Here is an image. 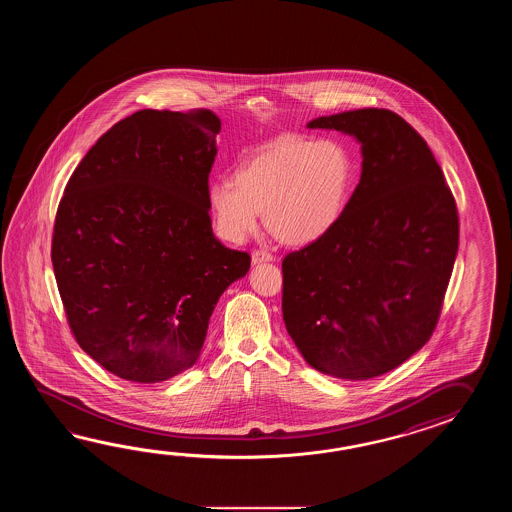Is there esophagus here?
Segmentation results:
<instances>
[{"label": "esophagus", "instance_id": "34e87169", "mask_svg": "<svg viewBox=\"0 0 512 512\" xmlns=\"http://www.w3.org/2000/svg\"><path fill=\"white\" fill-rule=\"evenodd\" d=\"M271 260H274V256H272L269 251H263V249H256V251H252V263H254V265H256V263H261V261Z\"/></svg>", "mask_w": 512, "mask_h": 512}]
</instances>
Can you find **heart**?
Wrapping results in <instances>:
<instances>
[{"mask_svg": "<svg viewBox=\"0 0 512 512\" xmlns=\"http://www.w3.org/2000/svg\"><path fill=\"white\" fill-rule=\"evenodd\" d=\"M353 175L348 148L333 139H282L251 155L232 179L208 186V208L216 232L241 243L267 229L291 245H305L335 227L346 203Z\"/></svg>", "mask_w": 512, "mask_h": 512, "instance_id": "heart-1", "label": "heart"}]
</instances>
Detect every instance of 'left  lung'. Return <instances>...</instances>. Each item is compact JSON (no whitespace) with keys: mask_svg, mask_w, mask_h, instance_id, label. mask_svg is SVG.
Instances as JSON below:
<instances>
[{"mask_svg":"<svg viewBox=\"0 0 512 512\" xmlns=\"http://www.w3.org/2000/svg\"><path fill=\"white\" fill-rule=\"evenodd\" d=\"M307 126L355 135L364 161L335 227L283 258V322L315 370L366 381L434 333L459 243L456 199L425 139L390 109Z\"/></svg>","mask_w":512,"mask_h":512,"instance_id":"1","label":"left lung"}]
</instances>
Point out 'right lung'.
<instances>
[{"label": "right lung", "mask_w": 512, "mask_h": 512, "mask_svg": "<svg viewBox=\"0 0 512 512\" xmlns=\"http://www.w3.org/2000/svg\"><path fill=\"white\" fill-rule=\"evenodd\" d=\"M210 109H141L113 124L67 181L51 260L78 346L126 381L188 370L219 296L251 267L212 232Z\"/></svg>", "instance_id": "1"}]
</instances>
